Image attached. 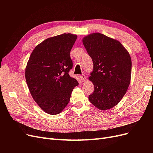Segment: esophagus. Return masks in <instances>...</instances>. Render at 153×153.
Here are the masks:
<instances>
[{"mask_svg":"<svg viewBox=\"0 0 153 153\" xmlns=\"http://www.w3.org/2000/svg\"><path fill=\"white\" fill-rule=\"evenodd\" d=\"M80 78L82 82H84V81H85L86 80V76L85 75H82L81 76H80Z\"/></svg>","mask_w":153,"mask_h":153,"instance_id":"1","label":"esophagus"}]
</instances>
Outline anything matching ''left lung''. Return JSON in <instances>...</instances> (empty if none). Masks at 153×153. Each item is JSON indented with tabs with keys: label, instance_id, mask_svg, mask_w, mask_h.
<instances>
[{
	"label": "left lung",
	"instance_id": "left-lung-1",
	"mask_svg": "<svg viewBox=\"0 0 153 153\" xmlns=\"http://www.w3.org/2000/svg\"><path fill=\"white\" fill-rule=\"evenodd\" d=\"M82 42L93 62L89 80L94 91L90 102L100 110L117 105L130 84L131 59L128 50L115 39L99 32L88 34Z\"/></svg>",
	"mask_w": 153,
	"mask_h": 153
}]
</instances>
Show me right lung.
<instances>
[{
  "label": "right lung",
  "instance_id": "1",
  "mask_svg": "<svg viewBox=\"0 0 153 153\" xmlns=\"http://www.w3.org/2000/svg\"><path fill=\"white\" fill-rule=\"evenodd\" d=\"M76 34L64 33L46 39L32 51L25 68V79L32 98L45 112H62L78 82L69 75L70 51Z\"/></svg>",
  "mask_w": 153,
  "mask_h": 153
}]
</instances>
